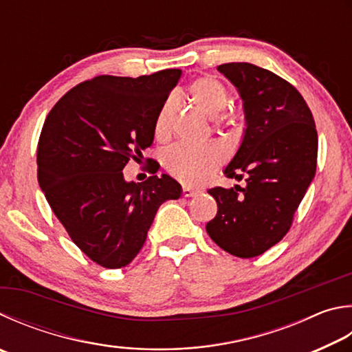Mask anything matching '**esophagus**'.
<instances>
[{
    "label": "esophagus",
    "instance_id": "1",
    "mask_svg": "<svg viewBox=\"0 0 352 352\" xmlns=\"http://www.w3.org/2000/svg\"><path fill=\"white\" fill-rule=\"evenodd\" d=\"M198 192H200V190H195L189 186H183V189H182L183 197H195V195H198Z\"/></svg>",
    "mask_w": 352,
    "mask_h": 352
}]
</instances>
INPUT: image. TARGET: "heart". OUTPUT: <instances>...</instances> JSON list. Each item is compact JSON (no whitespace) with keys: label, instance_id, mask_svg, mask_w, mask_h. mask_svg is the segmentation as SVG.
<instances>
[{"label":"heart","instance_id":"b5f03b06","mask_svg":"<svg viewBox=\"0 0 352 352\" xmlns=\"http://www.w3.org/2000/svg\"><path fill=\"white\" fill-rule=\"evenodd\" d=\"M188 97L192 103L209 117L214 118L215 129L231 126L235 113L226 111L229 103V89L215 76H200L188 86ZM177 112V98L169 97L157 112L154 121V133L158 140L170 135L172 124ZM226 151L220 143L210 142L197 146L178 143L164 152L163 162L172 177L186 184H201L219 169L225 162Z\"/></svg>","mask_w":352,"mask_h":352}]
</instances>
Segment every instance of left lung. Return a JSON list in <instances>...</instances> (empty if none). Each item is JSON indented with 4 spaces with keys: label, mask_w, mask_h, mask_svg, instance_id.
<instances>
[{
    "label": "left lung",
    "mask_w": 352,
    "mask_h": 352,
    "mask_svg": "<svg viewBox=\"0 0 352 352\" xmlns=\"http://www.w3.org/2000/svg\"><path fill=\"white\" fill-rule=\"evenodd\" d=\"M219 70L239 89L246 113L245 137L225 175L245 178L246 186L208 190L219 210L206 231L223 251L252 258L291 229L316 175L317 131L302 94L282 76L251 63Z\"/></svg>",
    "instance_id": "8db88e82"
}]
</instances>
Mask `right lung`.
I'll list each match as a JSON object with an SVG mask.
<instances>
[{"instance_id": "1", "label": "right lung", "mask_w": 352, "mask_h": 352, "mask_svg": "<svg viewBox=\"0 0 352 352\" xmlns=\"http://www.w3.org/2000/svg\"><path fill=\"white\" fill-rule=\"evenodd\" d=\"M180 69L152 75H100L58 100L38 140V183L56 219L95 263L118 270L143 248L158 208L180 198L182 186L157 177L124 182V166L142 163L154 142V121L180 80Z\"/></svg>"}]
</instances>
